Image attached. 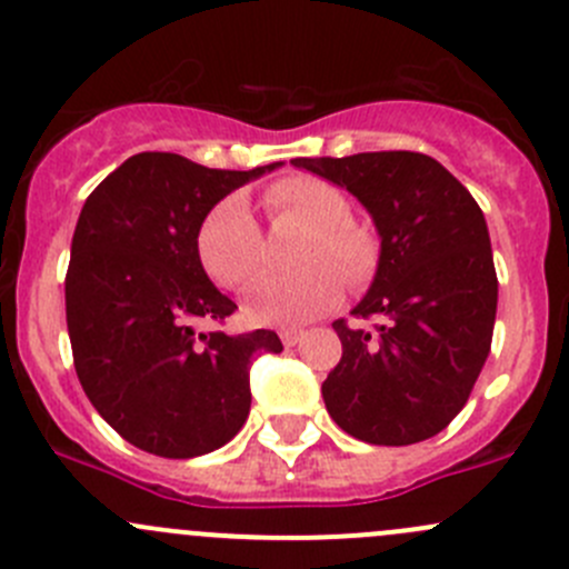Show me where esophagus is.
Listing matches in <instances>:
<instances>
[{"instance_id": "1", "label": "esophagus", "mask_w": 569, "mask_h": 569, "mask_svg": "<svg viewBox=\"0 0 569 569\" xmlns=\"http://www.w3.org/2000/svg\"><path fill=\"white\" fill-rule=\"evenodd\" d=\"M280 341H283L286 347H295V343L302 341V330H280Z\"/></svg>"}]
</instances>
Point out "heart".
<instances>
[{"label": "heart", "instance_id": "b5f03b06", "mask_svg": "<svg viewBox=\"0 0 569 569\" xmlns=\"http://www.w3.org/2000/svg\"><path fill=\"white\" fill-rule=\"evenodd\" d=\"M267 206L274 214L297 217L313 226L302 248L300 272L263 274L250 289L244 317L252 325L300 327L338 302L343 278L360 283L375 263V242L349 220L347 194L330 181L313 176H291L267 189ZM198 252L206 272L226 289H244L263 263V237L244 198L220 200L203 220ZM332 262H338L336 270Z\"/></svg>", "mask_w": 569, "mask_h": 569}]
</instances>
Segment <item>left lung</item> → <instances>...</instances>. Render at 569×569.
I'll use <instances>...</instances> for the list:
<instances>
[{
	"mask_svg": "<svg viewBox=\"0 0 569 569\" xmlns=\"http://www.w3.org/2000/svg\"><path fill=\"white\" fill-rule=\"evenodd\" d=\"M347 189L380 237L377 272L355 317L332 321L343 355L321 382L327 412L371 446H410L443 432L490 355L498 278L473 194L438 159L416 151L291 159Z\"/></svg>",
	"mask_w": 569,
	"mask_h": 569,
	"instance_id": "8db88e82",
	"label": "left lung"
}]
</instances>
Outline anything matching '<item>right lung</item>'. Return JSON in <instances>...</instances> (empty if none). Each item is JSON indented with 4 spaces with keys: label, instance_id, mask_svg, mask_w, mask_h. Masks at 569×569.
Here are the masks:
<instances>
[{
    "label": "right lung",
    "instance_id": "obj_1",
    "mask_svg": "<svg viewBox=\"0 0 569 569\" xmlns=\"http://www.w3.org/2000/svg\"><path fill=\"white\" fill-rule=\"evenodd\" d=\"M280 164L211 170L148 151L84 200L66 274L73 366L99 416L148 455L189 460L226 446L248 421L252 360L283 352L272 330H194L237 308L200 263V226Z\"/></svg>",
    "mask_w": 569,
    "mask_h": 569
}]
</instances>
